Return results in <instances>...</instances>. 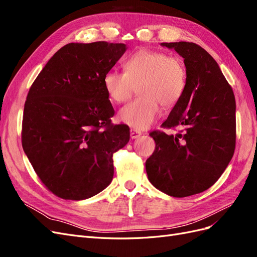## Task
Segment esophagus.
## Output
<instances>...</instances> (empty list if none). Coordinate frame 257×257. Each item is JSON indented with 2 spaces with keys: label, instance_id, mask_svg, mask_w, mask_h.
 Here are the masks:
<instances>
[{
  "label": "esophagus",
  "instance_id": "obj_1",
  "mask_svg": "<svg viewBox=\"0 0 257 257\" xmlns=\"http://www.w3.org/2000/svg\"><path fill=\"white\" fill-rule=\"evenodd\" d=\"M142 134H143V133H142L141 131H137V130H135V128H131L130 135H131V138H132V139H135V138L141 136Z\"/></svg>",
  "mask_w": 257,
  "mask_h": 257
}]
</instances>
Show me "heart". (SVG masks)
Returning <instances> with one entry per match:
<instances>
[{
	"instance_id": "1",
	"label": "heart",
	"mask_w": 257,
	"mask_h": 257,
	"mask_svg": "<svg viewBox=\"0 0 257 257\" xmlns=\"http://www.w3.org/2000/svg\"><path fill=\"white\" fill-rule=\"evenodd\" d=\"M125 72L109 71L104 77L108 96L126 102L138 88L139 97L119 112V119L135 130L151 126L164 108L174 107L183 96L188 74L183 61L162 51L141 49L124 63Z\"/></svg>"
}]
</instances>
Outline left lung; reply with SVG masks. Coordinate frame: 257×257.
<instances>
[{"instance_id":"1","label":"left lung","mask_w":257,"mask_h":257,"mask_svg":"<svg viewBox=\"0 0 257 257\" xmlns=\"http://www.w3.org/2000/svg\"><path fill=\"white\" fill-rule=\"evenodd\" d=\"M184 59L188 82L163 127L153 131L155 150L146 161L148 179L158 190L186 197L208 190L226 169L236 146V100L215 60L200 46L162 43Z\"/></svg>"}]
</instances>
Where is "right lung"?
I'll return each instance as SVG.
<instances>
[{
    "instance_id": "add662e5",
    "label": "right lung",
    "mask_w": 257,
    "mask_h": 257,
    "mask_svg": "<svg viewBox=\"0 0 257 257\" xmlns=\"http://www.w3.org/2000/svg\"><path fill=\"white\" fill-rule=\"evenodd\" d=\"M124 44L71 43L53 54L31 85L22 148L44 185L63 199H87L113 177V153L130 141L114 114L104 77Z\"/></svg>"
}]
</instances>
